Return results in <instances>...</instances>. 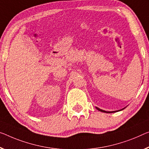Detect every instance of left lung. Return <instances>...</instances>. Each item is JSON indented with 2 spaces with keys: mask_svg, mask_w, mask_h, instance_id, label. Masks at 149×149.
I'll use <instances>...</instances> for the list:
<instances>
[{
  "mask_svg": "<svg viewBox=\"0 0 149 149\" xmlns=\"http://www.w3.org/2000/svg\"><path fill=\"white\" fill-rule=\"evenodd\" d=\"M96 109H97L98 111H99L100 112H102V113H115V112H116V111H104V110H102V109H100L99 108H98V107H96ZM124 109L119 110V111H122V110H123Z\"/></svg>",
  "mask_w": 149,
  "mask_h": 149,
  "instance_id": "8db88e82",
  "label": "left lung"
}]
</instances>
